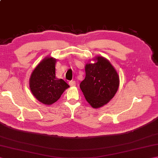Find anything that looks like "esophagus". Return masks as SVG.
<instances>
[{
  "mask_svg": "<svg viewBox=\"0 0 158 158\" xmlns=\"http://www.w3.org/2000/svg\"><path fill=\"white\" fill-rule=\"evenodd\" d=\"M69 83L70 86H71V87L75 86V85H76V82L75 81H69Z\"/></svg>",
  "mask_w": 158,
  "mask_h": 158,
  "instance_id": "34e87169",
  "label": "esophagus"
}]
</instances>
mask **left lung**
Segmentation results:
<instances>
[{
	"label": "left lung",
	"instance_id": "8db88e82",
	"mask_svg": "<svg viewBox=\"0 0 158 158\" xmlns=\"http://www.w3.org/2000/svg\"><path fill=\"white\" fill-rule=\"evenodd\" d=\"M85 66V77L80 88L92 108L98 109L106 105L114 96L119 85L117 70L106 58L96 56Z\"/></svg>",
	"mask_w": 158,
	"mask_h": 158
}]
</instances>
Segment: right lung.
<instances>
[{
    "instance_id": "1",
    "label": "right lung",
    "mask_w": 158,
    "mask_h": 158,
    "mask_svg": "<svg viewBox=\"0 0 158 158\" xmlns=\"http://www.w3.org/2000/svg\"><path fill=\"white\" fill-rule=\"evenodd\" d=\"M56 61L52 56L45 57L35 67L29 79L33 96L46 105L56 102L70 87L63 79L56 77Z\"/></svg>"
}]
</instances>
